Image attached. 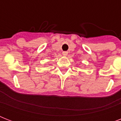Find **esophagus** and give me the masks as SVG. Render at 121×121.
Instances as JSON below:
<instances>
[{
  "instance_id": "esophagus-1",
  "label": "esophagus",
  "mask_w": 121,
  "mask_h": 121,
  "mask_svg": "<svg viewBox=\"0 0 121 121\" xmlns=\"http://www.w3.org/2000/svg\"><path fill=\"white\" fill-rule=\"evenodd\" d=\"M62 54L63 56H66V55H68V52L67 51H63Z\"/></svg>"
}]
</instances>
